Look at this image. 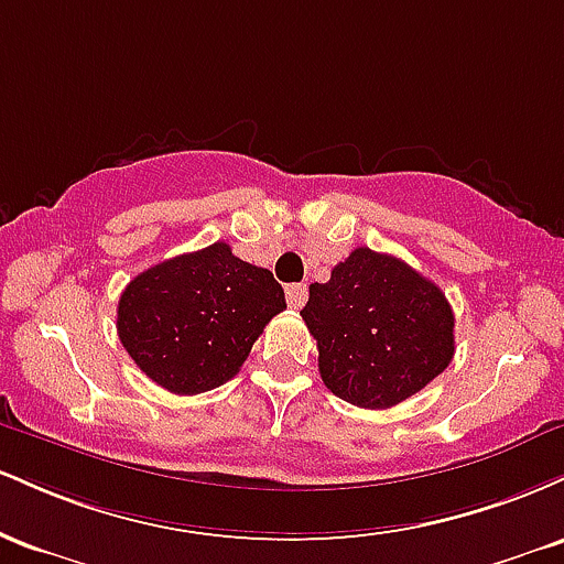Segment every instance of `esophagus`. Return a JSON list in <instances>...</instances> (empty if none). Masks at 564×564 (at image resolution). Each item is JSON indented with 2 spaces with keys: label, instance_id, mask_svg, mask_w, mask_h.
Masks as SVG:
<instances>
[{
  "label": "esophagus",
  "instance_id": "esophagus-1",
  "mask_svg": "<svg viewBox=\"0 0 564 564\" xmlns=\"http://www.w3.org/2000/svg\"><path fill=\"white\" fill-rule=\"evenodd\" d=\"M304 300H307V286L304 283H289L286 286V302L291 310H300Z\"/></svg>",
  "mask_w": 564,
  "mask_h": 564
}]
</instances>
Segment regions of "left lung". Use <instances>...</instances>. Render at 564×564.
Listing matches in <instances>:
<instances>
[{"label": "left lung", "instance_id": "8db88e82", "mask_svg": "<svg viewBox=\"0 0 564 564\" xmlns=\"http://www.w3.org/2000/svg\"><path fill=\"white\" fill-rule=\"evenodd\" d=\"M302 318L318 341L323 384L358 408H392L424 390L453 358V310L403 260L355 249L313 283Z\"/></svg>", "mask_w": 564, "mask_h": 564}]
</instances>
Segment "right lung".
I'll use <instances>...</instances> for the list:
<instances>
[{
  "label": "right lung",
  "mask_w": 564,
  "mask_h": 564,
  "mask_svg": "<svg viewBox=\"0 0 564 564\" xmlns=\"http://www.w3.org/2000/svg\"><path fill=\"white\" fill-rule=\"evenodd\" d=\"M283 310L286 296L273 273L217 241L129 281L116 332L148 379L174 394H198L236 377L257 336Z\"/></svg>",
  "instance_id": "obj_1"
}]
</instances>
